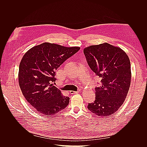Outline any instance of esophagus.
<instances>
[{
  "instance_id": "1",
  "label": "esophagus",
  "mask_w": 147,
  "mask_h": 147,
  "mask_svg": "<svg viewBox=\"0 0 147 147\" xmlns=\"http://www.w3.org/2000/svg\"><path fill=\"white\" fill-rule=\"evenodd\" d=\"M81 91V90H80V89H78V91H70V94H77V93H78V92H80Z\"/></svg>"
}]
</instances>
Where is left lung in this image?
<instances>
[{"label": "left lung", "mask_w": 147, "mask_h": 147, "mask_svg": "<svg viewBox=\"0 0 147 147\" xmlns=\"http://www.w3.org/2000/svg\"><path fill=\"white\" fill-rule=\"evenodd\" d=\"M83 53L91 69L101 79L100 86L95 88V100L88 109L97 116H110L122 105L129 90V59L121 48L107 43L86 47Z\"/></svg>", "instance_id": "1"}]
</instances>
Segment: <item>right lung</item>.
I'll return each mask as SVG.
<instances>
[{
	"label": "right lung",
	"instance_id": "1",
	"mask_svg": "<svg viewBox=\"0 0 147 147\" xmlns=\"http://www.w3.org/2000/svg\"><path fill=\"white\" fill-rule=\"evenodd\" d=\"M80 49L45 42L25 53L19 67V84L26 99L37 112L54 116L68 105L69 97L53 86L56 70Z\"/></svg>",
	"mask_w": 147,
	"mask_h": 147
}]
</instances>
